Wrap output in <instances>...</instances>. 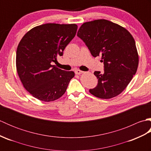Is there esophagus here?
<instances>
[{
    "instance_id": "obj_1",
    "label": "esophagus",
    "mask_w": 151,
    "mask_h": 151,
    "mask_svg": "<svg viewBox=\"0 0 151 151\" xmlns=\"http://www.w3.org/2000/svg\"><path fill=\"white\" fill-rule=\"evenodd\" d=\"M75 73L76 75H81V74H82L83 73H84V71H82V70L77 69V70H75Z\"/></svg>"
}]
</instances>
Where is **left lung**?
Here are the masks:
<instances>
[{"label":"left lung","instance_id":"1","mask_svg":"<svg viewBox=\"0 0 151 151\" xmlns=\"http://www.w3.org/2000/svg\"><path fill=\"white\" fill-rule=\"evenodd\" d=\"M77 36L91 55L102 56L104 73L95 71L98 84L89 92L100 99H111L127 88L137 71L139 57L132 35L124 28L106 19L82 24Z\"/></svg>","mask_w":151,"mask_h":151}]
</instances>
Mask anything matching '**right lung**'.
<instances>
[{
	"instance_id": "right-lung-1",
	"label": "right lung",
	"mask_w": 151,
	"mask_h": 151,
	"mask_svg": "<svg viewBox=\"0 0 151 151\" xmlns=\"http://www.w3.org/2000/svg\"><path fill=\"white\" fill-rule=\"evenodd\" d=\"M77 28L75 24H41L28 31L19 42L17 73L24 88L35 98L50 102L65 93L75 73L60 69L52 63L63 55Z\"/></svg>"
}]
</instances>
